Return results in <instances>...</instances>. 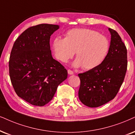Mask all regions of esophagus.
<instances>
[{"label":"esophagus","mask_w":135,"mask_h":135,"mask_svg":"<svg viewBox=\"0 0 135 135\" xmlns=\"http://www.w3.org/2000/svg\"><path fill=\"white\" fill-rule=\"evenodd\" d=\"M68 73L69 75H73V71H71V70H68Z\"/></svg>","instance_id":"34e87169"}]
</instances>
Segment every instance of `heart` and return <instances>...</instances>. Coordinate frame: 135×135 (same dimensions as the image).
<instances>
[{"label":"heart","mask_w":135,"mask_h":135,"mask_svg":"<svg viewBox=\"0 0 135 135\" xmlns=\"http://www.w3.org/2000/svg\"><path fill=\"white\" fill-rule=\"evenodd\" d=\"M110 42L107 37L89 28H74L65 33V37H57L53 49L57 59L66 63L76 52L74 67L91 70L102 64L108 54Z\"/></svg>","instance_id":"heart-1"}]
</instances>
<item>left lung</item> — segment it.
Segmentation results:
<instances>
[{"mask_svg": "<svg viewBox=\"0 0 135 135\" xmlns=\"http://www.w3.org/2000/svg\"><path fill=\"white\" fill-rule=\"evenodd\" d=\"M111 34L110 49L100 65L79 73L80 100L91 108L102 106L115 98L122 86L127 69V50L115 30L108 28Z\"/></svg>", "mask_w": 135, "mask_h": 135, "instance_id": "1", "label": "left lung"}]
</instances>
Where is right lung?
Here are the masks:
<instances>
[{
  "mask_svg": "<svg viewBox=\"0 0 135 135\" xmlns=\"http://www.w3.org/2000/svg\"><path fill=\"white\" fill-rule=\"evenodd\" d=\"M59 25L42 23L27 28L15 40L9 59V75L17 95L42 107L66 79L67 70L53 59L50 36Z\"/></svg>",
  "mask_w": 135,
  "mask_h": 135,
  "instance_id": "add662e5",
  "label": "right lung"
}]
</instances>
